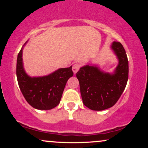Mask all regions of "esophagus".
<instances>
[{
	"label": "esophagus",
	"mask_w": 148,
	"mask_h": 148,
	"mask_svg": "<svg viewBox=\"0 0 148 148\" xmlns=\"http://www.w3.org/2000/svg\"><path fill=\"white\" fill-rule=\"evenodd\" d=\"M79 69H80V64H79L76 63L73 65L72 70H73V72H74V74H76V73L79 70Z\"/></svg>",
	"instance_id": "obj_1"
}]
</instances>
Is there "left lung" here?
<instances>
[{
    "instance_id": "left-lung-1",
    "label": "left lung",
    "mask_w": 148,
    "mask_h": 148,
    "mask_svg": "<svg viewBox=\"0 0 148 148\" xmlns=\"http://www.w3.org/2000/svg\"><path fill=\"white\" fill-rule=\"evenodd\" d=\"M111 49L119 61L113 74L89 64L81 67L76 73L83 103L93 111H102L114 106L128 81L129 62L123 46L120 42H113Z\"/></svg>"
}]
</instances>
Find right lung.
Wrapping results in <instances>:
<instances>
[{
  "label": "right lung",
  "mask_w": 148,
  "mask_h": 148,
  "mask_svg": "<svg viewBox=\"0 0 148 148\" xmlns=\"http://www.w3.org/2000/svg\"><path fill=\"white\" fill-rule=\"evenodd\" d=\"M22 53L23 47L17 56L16 77L25 100L36 109L50 110L55 108L60 103L67 81L74 75L72 66L58 69L47 76L30 77L23 69Z\"/></svg>",
  "instance_id": "1"
}]
</instances>
